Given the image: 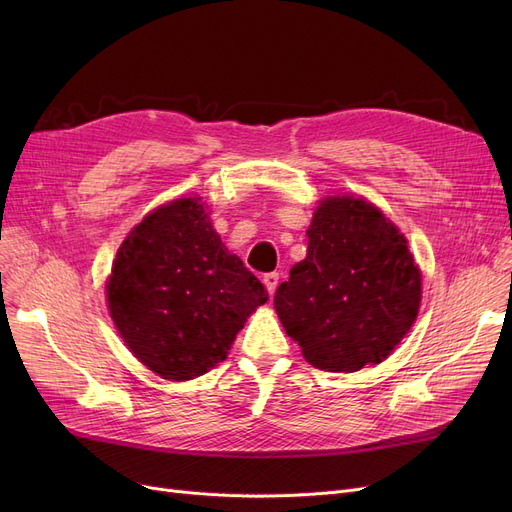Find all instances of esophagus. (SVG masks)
<instances>
[{
	"instance_id": "34e87169",
	"label": "esophagus",
	"mask_w": 512,
	"mask_h": 512,
	"mask_svg": "<svg viewBox=\"0 0 512 512\" xmlns=\"http://www.w3.org/2000/svg\"><path fill=\"white\" fill-rule=\"evenodd\" d=\"M278 282H280V274L278 272H270V274L263 276V284H265V288H267V292H270V294L276 292Z\"/></svg>"
}]
</instances>
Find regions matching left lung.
<instances>
[{
    "mask_svg": "<svg viewBox=\"0 0 512 512\" xmlns=\"http://www.w3.org/2000/svg\"><path fill=\"white\" fill-rule=\"evenodd\" d=\"M274 307L286 334L317 369L353 373L382 363L411 330L421 272L407 238L365 199L326 197Z\"/></svg>",
    "mask_w": 512,
    "mask_h": 512,
    "instance_id": "1",
    "label": "left lung"
}]
</instances>
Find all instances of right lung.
<instances>
[{
  "label": "right lung",
  "mask_w": 512,
  "mask_h": 512,
  "mask_svg": "<svg viewBox=\"0 0 512 512\" xmlns=\"http://www.w3.org/2000/svg\"><path fill=\"white\" fill-rule=\"evenodd\" d=\"M130 353L164 380L199 378L228 357L267 290L213 230L201 197L157 207L130 230L107 282Z\"/></svg>",
  "instance_id": "add662e5"
}]
</instances>
